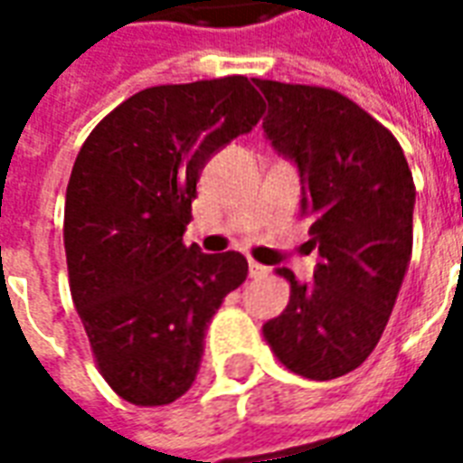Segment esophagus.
I'll use <instances>...</instances> for the list:
<instances>
[{"label": "esophagus", "mask_w": 463, "mask_h": 463, "mask_svg": "<svg viewBox=\"0 0 463 463\" xmlns=\"http://www.w3.org/2000/svg\"><path fill=\"white\" fill-rule=\"evenodd\" d=\"M248 272H250V278H260V275H265V272H268V268H265V265H260V262L250 260L248 262Z\"/></svg>", "instance_id": "esophagus-1"}]
</instances>
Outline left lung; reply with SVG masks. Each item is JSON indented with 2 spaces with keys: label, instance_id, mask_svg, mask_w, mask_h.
<instances>
[{
  "label": "left lung",
  "instance_id": "8db88e82",
  "mask_svg": "<svg viewBox=\"0 0 463 463\" xmlns=\"http://www.w3.org/2000/svg\"><path fill=\"white\" fill-rule=\"evenodd\" d=\"M268 99L262 128L300 168V213L322 260L290 302L262 325L280 364L300 377L335 379L377 347L411 258L414 181L389 128L335 89L255 79Z\"/></svg>",
  "mask_w": 463,
  "mask_h": 463
}]
</instances>
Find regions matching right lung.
I'll return each instance as SVG.
<instances>
[{
    "label": "right lung",
    "instance_id": "right-lung-1",
    "mask_svg": "<svg viewBox=\"0 0 463 463\" xmlns=\"http://www.w3.org/2000/svg\"><path fill=\"white\" fill-rule=\"evenodd\" d=\"M265 114L248 76L143 89L104 116L66 185L69 288L101 377L136 407L191 389L203 335L248 278L241 252L185 245L213 153Z\"/></svg>",
    "mask_w": 463,
    "mask_h": 463
}]
</instances>
